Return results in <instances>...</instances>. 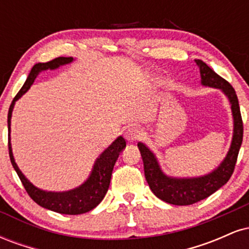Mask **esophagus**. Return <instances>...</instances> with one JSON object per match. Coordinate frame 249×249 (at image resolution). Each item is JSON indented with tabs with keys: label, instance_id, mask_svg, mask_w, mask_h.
Here are the masks:
<instances>
[{
	"label": "esophagus",
	"instance_id": "esophagus-1",
	"mask_svg": "<svg viewBox=\"0 0 249 249\" xmlns=\"http://www.w3.org/2000/svg\"><path fill=\"white\" fill-rule=\"evenodd\" d=\"M125 139H126L127 142H136L137 139L141 138L142 136V131L141 128L137 127V126H130L127 127V130L125 131Z\"/></svg>",
	"mask_w": 249,
	"mask_h": 249
}]
</instances>
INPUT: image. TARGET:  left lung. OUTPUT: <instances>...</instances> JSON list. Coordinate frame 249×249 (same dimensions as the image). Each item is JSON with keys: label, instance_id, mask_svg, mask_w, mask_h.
I'll list each match as a JSON object with an SVG mask.
<instances>
[{"label": "left lung", "instance_id": "8db88e82", "mask_svg": "<svg viewBox=\"0 0 249 249\" xmlns=\"http://www.w3.org/2000/svg\"><path fill=\"white\" fill-rule=\"evenodd\" d=\"M196 63L200 70L201 84L205 87L220 89L230 101L234 127L232 144L226 158L215 170L205 176L194 178H174L162 172L154 153L144 142H138V148L144 162L145 178L151 191L162 201L178 206L196 204L224 186L234 172L244 136V124L235 90L226 79L214 72L206 63L200 59H196Z\"/></svg>", "mask_w": 249, "mask_h": 249}]
</instances>
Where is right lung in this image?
Here are the masks:
<instances>
[{"instance_id":"1","label":"right lung","mask_w":249,"mask_h":249,"mask_svg":"<svg viewBox=\"0 0 249 249\" xmlns=\"http://www.w3.org/2000/svg\"><path fill=\"white\" fill-rule=\"evenodd\" d=\"M73 61L72 57H58V58L53 59V61L47 63H37L31 69L29 76L24 85L22 87L18 93L15 96V98L11 102L9 112H8V147H9V157L10 161L13 164V167L15 168L17 176L21 179L22 184L29 194L30 198L38 204L39 206L47 208V210L53 211V212L61 214H69V215H76V214L87 213L89 211L93 210L99 202L104 199L107 194L108 186H110L111 174H112L113 166H115L117 159H118L119 153L124 150L126 146V142L119 136L112 144L108 146L107 150L103 152L101 156L97 158L93 165L92 171H91L89 178L85 180L81 186L73 188V190L65 191V192H48L34 186L33 184L24 177V174L21 172L17 164L15 162L13 156V150H11L10 144V122H11V113H13L14 105L17 99L21 98L22 96L29 90L34 81L41 71L44 70H53L59 68L61 65L69 64Z\"/></svg>"}]
</instances>
